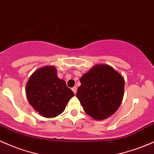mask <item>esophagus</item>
I'll return each mask as SVG.
<instances>
[{
	"mask_svg": "<svg viewBox=\"0 0 154 154\" xmlns=\"http://www.w3.org/2000/svg\"><path fill=\"white\" fill-rule=\"evenodd\" d=\"M77 87H73L72 88V91H73V92L74 93V94H77Z\"/></svg>",
	"mask_w": 154,
	"mask_h": 154,
	"instance_id": "34e87169",
	"label": "esophagus"
}]
</instances>
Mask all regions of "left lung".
<instances>
[{"label":"left lung","instance_id":"left-lung-1","mask_svg":"<svg viewBox=\"0 0 154 154\" xmlns=\"http://www.w3.org/2000/svg\"><path fill=\"white\" fill-rule=\"evenodd\" d=\"M76 96L84 111L95 120H104L116 112L123 100L124 79L112 66L92 67L80 78Z\"/></svg>","mask_w":154,"mask_h":154}]
</instances>
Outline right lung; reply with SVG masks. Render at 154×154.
<instances>
[{
	"label": "right lung",
	"instance_id": "right-lung-1",
	"mask_svg": "<svg viewBox=\"0 0 154 154\" xmlns=\"http://www.w3.org/2000/svg\"><path fill=\"white\" fill-rule=\"evenodd\" d=\"M30 104L43 117L54 118L62 113L74 96L63 80L57 76L55 67H42L33 72L26 84Z\"/></svg>",
	"mask_w": 154,
	"mask_h": 154
}]
</instances>
